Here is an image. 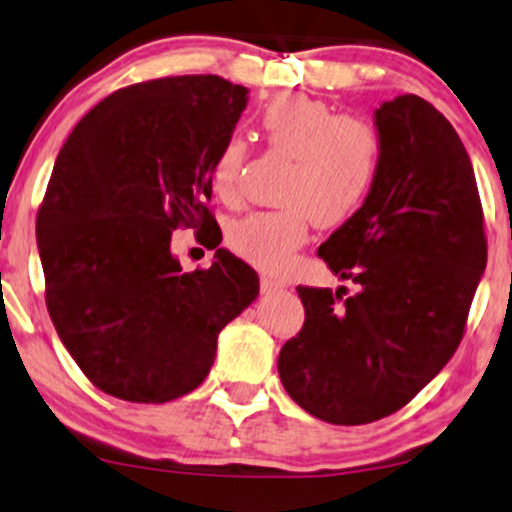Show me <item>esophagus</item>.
Listing matches in <instances>:
<instances>
[{"label":"esophagus","instance_id":"obj_1","mask_svg":"<svg viewBox=\"0 0 512 512\" xmlns=\"http://www.w3.org/2000/svg\"><path fill=\"white\" fill-rule=\"evenodd\" d=\"M261 289L266 294L270 292H282V289H287V282L277 280V277H270V275H263L261 277Z\"/></svg>","mask_w":512,"mask_h":512}]
</instances>
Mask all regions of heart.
<instances>
[{"instance_id": "1", "label": "heart", "mask_w": 512, "mask_h": 512, "mask_svg": "<svg viewBox=\"0 0 512 512\" xmlns=\"http://www.w3.org/2000/svg\"><path fill=\"white\" fill-rule=\"evenodd\" d=\"M261 132L270 149L289 156L273 211L251 213L230 227L232 249L263 270H282L318 225L349 220L368 199L380 173L382 144L375 128L356 116H339L332 106L306 94H282L261 113ZM246 144L230 137L220 144L211 182L220 199L242 192Z\"/></svg>"}]
</instances>
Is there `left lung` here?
<instances>
[{"mask_svg": "<svg viewBox=\"0 0 512 512\" xmlns=\"http://www.w3.org/2000/svg\"><path fill=\"white\" fill-rule=\"evenodd\" d=\"M375 187L318 254L344 287H296L306 320L277 372L313 418L365 425L406 406L449 363L487 268L470 156L430 102L401 94L375 109Z\"/></svg>", "mask_w": 512, "mask_h": 512, "instance_id": "8db88e82", "label": "left lung"}]
</instances>
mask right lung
<instances>
[{
  "label": "right lung",
  "mask_w": 512,
  "mask_h": 512,
  "mask_svg": "<svg viewBox=\"0 0 512 512\" xmlns=\"http://www.w3.org/2000/svg\"><path fill=\"white\" fill-rule=\"evenodd\" d=\"M249 90L175 75L109 94L56 156L37 213L47 308L94 387L166 403L206 380L218 334L258 296V275L218 249L185 273L178 225L208 227L211 166Z\"/></svg>",
  "instance_id": "obj_1"
}]
</instances>
